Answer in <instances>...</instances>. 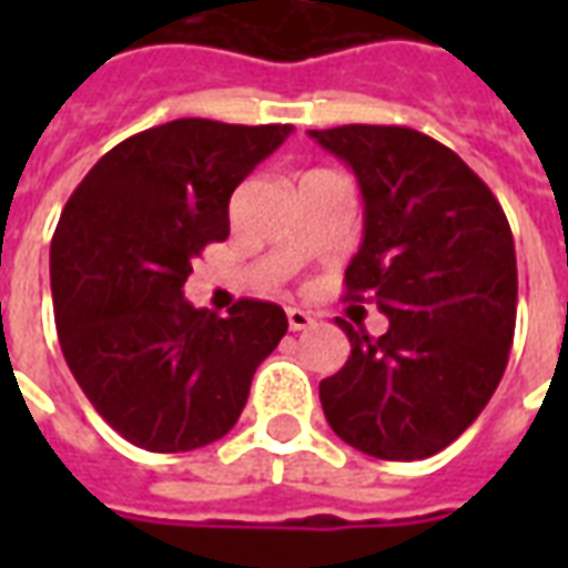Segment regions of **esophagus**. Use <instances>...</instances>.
Masks as SVG:
<instances>
[{
	"label": "esophagus",
	"mask_w": 568,
	"mask_h": 568,
	"mask_svg": "<svg viewBox=\"0 0 568 568\" xmlns=\"http://www.w3.org/2000/svg\"><path fill=\"white\" fill-rule=\"evenodd\" d=\"M285 316H288V328H292V332H304V328L313 325V316L301 307H288L285 310Z\"/></svg>",
	"instance_id": "esophagus-1"
}]
</instances>
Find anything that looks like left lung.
I'll return each mask as SVG.
<instances>
[{"mask_svg":"<svg viewBox=\"0 0 568 568\" xmlns=\"http://www.w3.org/2000/svg\"><path fill=\"white\" fill-rule=\"evenodd\" d=\"M310 136L353 166L365 200L346 297H368L389 316L381 337L337 320L353 349L320 383L322 410L356 450L426 459L475 423L508 365L511 227L480 175L419 130L344 124Z\"/></svg>","mask_w":568,"mask_h":568,"instance_id":"left-lung-1","label":"left lung"}]
</instances>
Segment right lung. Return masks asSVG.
<instances>
[{"instance_id":"add662e5","label":"right lung","mask_w":568,"mask_h":568,"mask_svg":"<svg viewBox=\"0 0 568 568\" xmlns=\"http://www.w3.org/2000/svg\"><path fill=\"white\" fill-rule=\"evenodd\" d=\"M292 124L179 118L105 151L51 240L57 334L72 377L121 438L151 453L206 447L243 414L252 374L288 320L240 297L227 316L185 301L191 261L231 234L234 187Z\"/></svg>"}]
</instances>
